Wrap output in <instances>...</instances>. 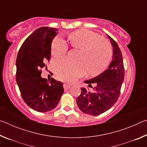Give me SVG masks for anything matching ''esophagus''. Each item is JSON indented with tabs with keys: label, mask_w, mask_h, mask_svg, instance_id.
<instances>
[{
	"label": "esophagus",
	"mask_w": 147,
	"mask_h": 147,
	"mask_svg": "<svg viewBox=\"0 0 147 147\" xmlns=\"http://www.w3.org/2000/svg\"><path fill=\"white\" fill-rule=\"evenodd\" d=\"M71 88V85H69L67 84H63V88L65 90H67V89H68Z\"/></svg>",
	"instance_id": "1"
}]
</instances>
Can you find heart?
Returning <instances> with one entry per match:
<instances>
[{
	"instance_id": "b5f03b06",
	"label": "heart",
	"mask_w": 147,
	"mask_h": 147,
	"mask_svg": "<svg viewBox=\"0 0 147 147\" xmlns=\"http://www.w3.org/2000/svg\"><path fill=\"white\" fill-rule=\"evenodd\" d=\"M67 41L73 48L80 51L77 59L80 62L72 63L65 59L54 61V71L59 78L73 82L86 71L89 76H97L108 67L111 58V47L97 34L88 30H77L67 34ZM66 52L67 46L63 39H54L51 44L52 56L59 58Z\"/></svg>"
}]
</instances>
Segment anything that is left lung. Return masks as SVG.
Returning a JSON list of instances; mask_svg holds the SVG:
<instances>
[{"instance_id": "1", "label": "left lung", "mask_w": 147, "mask_h": 147, "mask_svg": "<svg viewBox=\"0 0 147 147\" xmlns=\"http://www.w3.org/2000/svg\"><path fill=\"white\" fill-rule=\"evenodd\" d=\"M107 36L113 47V58L108 69L100 75L84 81L89 87L94 84L93 91L82 88L81 94L76 98L79 109L91 115L103 113L115 104L124 81V69L121 50L111 37Z\"/></svg>"}]
</instances>
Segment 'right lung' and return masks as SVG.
I'll return each mask as SVG.
<instances>
[{
  "label": "right lung",
  "instance_id": "right-lung-1",
  "mask_svg": "<svg viewBox=\"0 0 147 147\" xmlns=\"http://www.w3.org/2000/svg\"><path fill=\"white\" fill-rule=\"evenodd\" d=\"M58 29L41 27L27 38L16 60V82L22 98L30 108L47 112L56 108L63 93V84L41 76L40 69L50 60L52 41Z\"/></svg>",
  "mask_w": 147,
  "mask_h": 147
}]
</instances>
